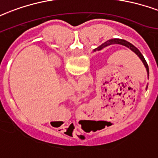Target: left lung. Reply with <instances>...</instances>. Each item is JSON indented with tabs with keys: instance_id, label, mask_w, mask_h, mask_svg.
Returning a JSON list of instances; mask_svg holds the SVG:
<instances>
[{
	"instance_id": "8db88e82",
	"label": "left lung",
	"mask_w": 158,
	"mask_h": 158,
	"mask_svg": "<svg viewBox=\"0 0 158 158\" xmlns=\"http://www.w3.org/2000/svg\"><path fill=\"white\" fill-rule=\"evenodd\" d=\"M112 44H121V45H123V46L127 47L128 48L129 50H131L133 53H135L136 55H138L139 59L142 60V62L143 63L144 66H145V68H146L147 73H148V77L149 76V69H148V63H147V61L145 60L144 57H143V55H142V53L139 51L137 47H135L132 44H131L130 42L127 41V40H125L123 39H111L108 40V41L104 42L103 44H102L100 46H98V48H96L94 50V51H96V50H103V48H105V47L108 46V45H112ZM146 89H148V86H147Z\"/></svg>"
}]
</instances>
